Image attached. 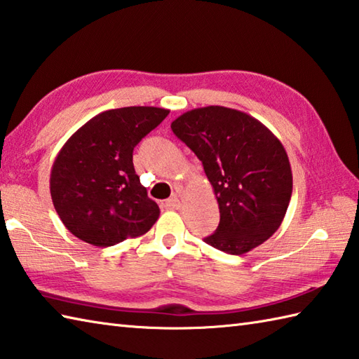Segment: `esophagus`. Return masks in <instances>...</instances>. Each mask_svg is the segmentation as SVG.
I'll list each match as a JSON object with an SVG mask.
<instances>
[{"label": "esophagus", "mask_w": 359, "mask_h": 359, "mask_svg": "<svg viewBox=\"0 0 359 359\" xmlns=\"http://www.w3.org/2000/svg\"><path fill=\"white\" fill-rule=\"evenodd\" d=\"M164 206L167 208V209H178L180 206H181V201H180V198L177 195L175 196H172V198H169V200H165V203H164Z\"/></svg>", "instance_id": "1"}]
</instances>
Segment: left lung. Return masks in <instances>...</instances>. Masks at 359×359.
<instances>
[{
    "instance_id": "8db88e82",
    "label": "left lung",
    "mask_w": 359,
    "mask_h": 359,
    "mask_svg": "<svg viewBox=\"0 0 359 359\" xmlns=\"http://www.w3.org/2000/svg\"><path fill=\"white\" fill-rule=\"evenodd\" d=\"M172 130L203 163L220 209V224L204 241L241 255L271 237L292 192L290 159L273 131L220 105L182 113Z\"/></svg>"
}]
</instances>
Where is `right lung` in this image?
I'll return each instance as SVG.
<instances>
[{"label":"right lung","instance_id":"add662e5","mask_svg":"<svg viewBox=\"0 0 359 359\" xmlns=\"http://www.w3.org/2000/svg\"><path fill=\"white\" fill-rule=\"evenodd\" d=\"M170 111L123 107L94 116L58 151L50 198L72 236L105 248L144 236L159 217L135 172L133 149Z\"/></svg>","mask_w":359,"mask_h":359}]
</instances>
